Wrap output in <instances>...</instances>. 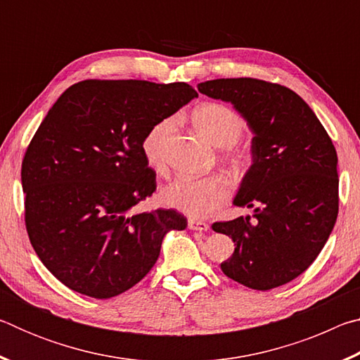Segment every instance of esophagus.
I'll use <instances>...</instances> for the list:
<instances>
[{
    "instance_id": "obj_1",
    "label": "esophagus",
    "mask_w": 360,
    "mask_h": 360,
    "mask_svg": "<svg viewBox=\"0 0 360 360\" xmlns=\"http://www.w3.org/2000/svg\"><path fill=\"white\" fill-rule=\"evenodd\" d=\"M187 225H188V229H191V230H200V231H206V230L210 229V225H208V224L203 222V221H197V219H188Z\"/></svg>"
}]
</instances>
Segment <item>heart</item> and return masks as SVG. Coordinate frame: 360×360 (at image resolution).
<instances>
[{
	"instance_id": "obj_1",
	"label": "heart",
	"mask_w": 360,
	"mask_h": 360,
	"mask_svg": "<svg viewBox=\"0 0 360 360\" xmlns=\"http://www.w3.org/2000/svg\"><path fill=\"white\" fill-rule=\"evenodd\" d=\"M192 124L198 135L211 146L222 149L221 162L233 176L243 178L254 165L249 146L238 141L246 129L240 112L224 103H203L192 112ZM173 119L157 122L146 131L141 152L146 165L157 174L167 173L165 141L173 130ZM162 202L192 217H206L221 208L230 198V184L219 174L205 178H176L162 191Z\"/></svg>"
}]
</instances>
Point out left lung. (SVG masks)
Wrapping results in <instances>:
<instances>
[{"label":"left lung","instance_id":"8db88e82","mask_svg":"<svg viewBox=\"0 0 360 360\" xmlns=\"http://www.w3.org/2000/svg\"><path fill=\"white\" fill-rule=\"evenodd\" d=\"M230 101L254 131V165L236 206L254 214L212 224L235 243L221 264L230 279L268 290L300 276L318 257L338 216V157L313 109L294 90L254 77L197 85Z\"/></svg>","mask_w":360,"mask_h":360}]
</instances>
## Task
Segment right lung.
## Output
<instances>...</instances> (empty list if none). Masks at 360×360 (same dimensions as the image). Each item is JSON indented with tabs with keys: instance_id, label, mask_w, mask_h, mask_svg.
I'll return each instance as SVG.
<instances>
[{
	"instance_id": "right-lung-1",
	"label": "right lung",
	"mask_w": 360,
	"mask_h": 360,
	"mask_svg": "<svg viewBox=\"0 0 360 360\" xmlns=\"http://www.w3.org/2000/svg\"><path fill=\"white\" fill-rule=\"evenodd\" d=\"M198 94L186 82L87 79L66 89L22 162L25 227L42 264L66 288L111 298L148 275L174 210L135 214L155 192L141 141Z\"/></svg>"
}]
</instances>
